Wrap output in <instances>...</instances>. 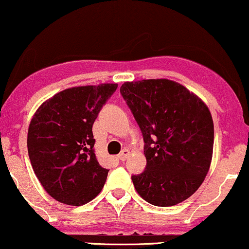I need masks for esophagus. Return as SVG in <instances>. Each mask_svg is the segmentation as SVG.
<instances>
[{
    "mask_svg": "<svg viewBox=\"0 0 249 249\" xmlns=\"http://www.w3.org/2000/svg\"><path fill=\"white\" fill-rule=\"evenodd\" d=\"M129 155H130L129 150H128V149H124V150H122V151H121V153H120V155L118 156V158H119L121 161H124L125 159L128 158V156H129Z\"/></svg>",
    "mask_w": 249,
    "mask_h": 249,
    "instance_id": "esophagus-1",
    "label": "esophagus"
}]
</instances>
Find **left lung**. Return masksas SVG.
I'll return each instance as SVG.
<instances>
[{
  "mask_svg": "<svg viewBox=\"0 0 249 249\" xmlns=\"http://www.w3.org/2000/svg\"><path fill=\"white\" fill-rule=\"evenodd\" d=\"M122 97L144 140L146 167L131 177L150 204L172 207L199 188L210 168L213 121L201 98L171 79L124 82Z\"/></svg>",
  "mask_w": 249,
  "mask_h": 249,
  "instance_id": "8db88e82",
  "label": "left lung"
}]
</instances>
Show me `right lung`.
I'll use <instances>...</instances> for the list:
<instances>
[{
  "mask_svg": "<svg viewBox=\"0 0 249 249\" xmlns=\"http://www.w3.org/2000/svg\"><path fill=\"white\" fill-rule=\"evenodd\" d=\"M118 84L69 88L47 99L31 120L27 151L36 178L61 203L87 204L103 189L108 170L94 153L92 125Z\"/></svg>",
  "mask_w": 249,
  "mask_h": 249,
  "instance_id": "obj_1",
  "label": "right lung"
}]
</instances>
